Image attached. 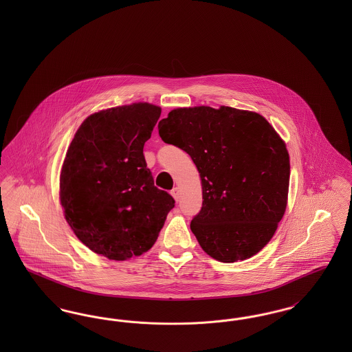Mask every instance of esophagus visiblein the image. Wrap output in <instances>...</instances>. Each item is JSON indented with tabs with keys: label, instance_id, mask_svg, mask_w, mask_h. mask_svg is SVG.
<instances>
[{
	"label": "esophagus",
	"instance_id": "obj_1",
	"mask_svg": "<svg viewBox=\"0 0 352 352\" xmlns=\"http://www.w3.org/2000/svg\"><path fill=\"white\" fill-rule=\"evenodd\" d=\"M171 195H173V198H174L175 201H179V199H181V191H179V188H178V187H174V188L171 190Z\"/></svg>",
	"mask_w": 352,
	"mask_h": 352
}]
</instances>
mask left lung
Masks as SVG:
<instances>
[{"label":"left lung","mask_w":352,"mask_h":352,"mask_svg":"<svg viewBox=\"0 0 352 352\" xmlns=\"http://www.w3.org/2000/svg\"><path fill=\"white\" fill-rule=\"evenodd\" d=\"M158 133L199 171L203 203L190 228L201 250L221 263L261 251L284 217L289 191V153L274 128L256 112L201 105L173 109Z\"/></svg>","instance_id":"1"}]
</instances>
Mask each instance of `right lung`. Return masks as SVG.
<instances>
[{
    "mask_svg": "<svg viewBox=\"0 0 352 352\" xmlns=\"http://www.w3.org/2000/svg\"><path fill=\"white\" fill-rule=\"evenodd\" d=\"M161 108L133 102L85 118L60 173V204L91 251L124 261L155 243L175 201L154 186L144 145Z\"/></svg>",
    "mask_w": 352,
    "mask_h": 352,
    "instance_id": "right-lung-1",
    "label": "right lung"
}]
</instances>
